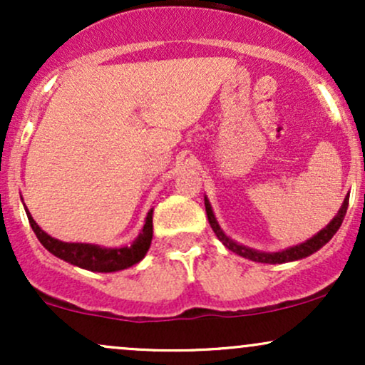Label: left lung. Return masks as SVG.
Wrapping results in <instances>:
<instances>
[{
  "label": "left lung",
  "instance_id": "8db88e82",
  "mask_svg": "<svg viewBox=\"0 0 365 365\" xmlns=\"http://www.w3.org/2000/svg\"><path fill=\"white\" fill-rule=\"evenodd\" d=\"M349 197L350 195L345 197V200H343L340 211L336 212V216H334L333 220H331L329 223L321 230V232H317L316 235L309 238V240L302 242V244L288 247V249L279 250V252H262V250L250 249V247L242 245V244H238V242L232 240V238H230L223 232V228H221L220 223H217L215 212H212L211 202H209V199L206 195H204V204H206V212H207L209 225H211L212 232L216 233V237L220 238V242L226 247V249L232 250V252H235L238 255H242V257L250 259V261H254V262L283 264V262L300 261V259L309 257L311 254L317 252V250H319L322 245L328 244V242L331 240V238H333V235L338 232V228H340L341 223H343V217H345V215H346V207H349Z\"/></svg>",
  "mask_w": 365,
  "mask_h": 365
}]
</instances>
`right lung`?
Returning a JSON list of instances; mask_svg holds the SVG:
<instances>
[{"label": "right lung", "instance_id": "1", "mask_svg": "<svg viewBox=\"0 0 365 365\" xmlns=\"http://www.w3.org/2000/svg\"><path fill=\"white\" fill-rule=\"evenodd\" d=\"M25 207V204H24ZM27 212L29 223L34 230L36 237L43 244L46 250H49L53 255L63 259V261L73 264V266L82 267V269L94 271V273H115V271L127 269L133 264L140 262L144 255L148 254L150 240H153V209L145 216V223L142 226L139 237L130 245L123 247H103L96 244H78V242H61L58 238L41 230V226L36 223L29 209Z\"/></svg>", "mask_w": 365, "mask_h": 365}]
</instances>
